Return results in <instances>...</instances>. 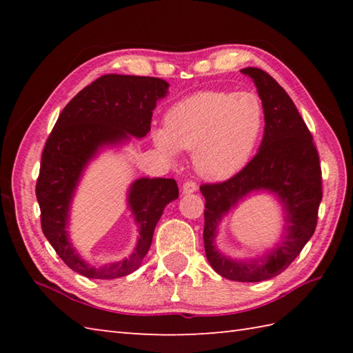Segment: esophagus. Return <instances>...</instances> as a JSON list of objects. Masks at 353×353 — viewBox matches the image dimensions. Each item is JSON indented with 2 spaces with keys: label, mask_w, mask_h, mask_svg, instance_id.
<instances>
[{
  "label": "esophagus",
  "mask_w": 353,
  "mask_h": 353,
  "mask_svg": "<svg viewBox=\"0 0 353 353\" xmlns=\"http://www.w3.org/2000/svg\"><path fill=\"white\" fill-rule=\"evenodd\" d=\"M197 191V185H196V182H185L183 183V186H182V192L183 194H192V192H196Z\"/></svg>",
  "instance_id": "esophagus-1"
}]
</instances>
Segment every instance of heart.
<instances>
[{"label": "heart", "mask_w": 353, "mask_h": 353, "mask_svg": "<svg viewBox=\"0 0 353 353\" xmlns=\"http://www.w3.org/2000/svg\"><path fill=\"white\" fill-rule=\"evenodd\" d=\"M264 125V104L254 92L203 91L171 106L152 138L168 159L192 150L199 174L223 181L249 163Z\"/></svg>", "instance_id": "obj_1"}]
</instances>
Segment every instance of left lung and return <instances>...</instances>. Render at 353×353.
Here are the masks:
<instances>
[{
	"label": "left lung",
	"instance_id": "left-lung-1",
	"mask_svg": "<svg viewBox=\"0 0 353 353\" xmlns=\"http://www.w3.org/2000/svg\"><path fill=\"white\" fill-rule=\"evenodd\" d=\"M258 89L265 109V127L256 156L229 181L201 185L205 203V250L220 276L236 282H261L281 274L302 252L317 226L321 201V170L312 137L277 81L259 68L241 70ZM267 190L283 205L284 229L262 257L236 260L216 249L214 238L223 215L249 193Z\"/></svg>",
	"mask_w": 353,
	"mask_h": 353
}]
</instances>
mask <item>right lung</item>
I'll return each mask as SVG.
<instances>
[{"label": "right lung", "mask_w": 353, "mask_h": 353, "mask_svg": "<svg viewBox=\"0 0 353 353\" xmlns=\"http://www.w3.org/2000/svg\"><path fill=\"white\" fill-rule=\"evenodd\" d=\"M170 85L162 79L108 74L74 97L45 142L36 197L41 224L52 249L74 272L89 279H115L138 270L150 250L165 206L179 197L174 179L141 177L127 191V208L139 236L129 258L92 265L70 239V212L81 176L103 148L119 147L150 132L153 110Z\"/></svg>", "instance_id": "add662e5"}]
</instances>
